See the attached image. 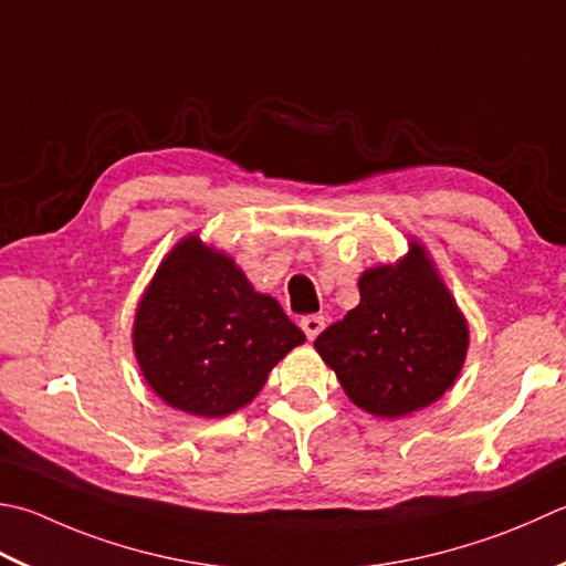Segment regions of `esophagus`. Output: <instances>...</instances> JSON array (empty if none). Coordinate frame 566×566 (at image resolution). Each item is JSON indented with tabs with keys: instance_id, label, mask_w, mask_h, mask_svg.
Here are the masks:
<instances>
[{
	"instance_id": "34e87169",
	"label": "esophagus",
	"mask_w": 566,
	"mask_h": 566,
	"mask_svg": "<svg viewBox=\"0 0 566 566\" xmlns=\"http://www.w3.org/2000/svg\"><path fill=\"white\" fill-rule=\"evenodd\" d=\"M324 324H326L324 316H318V314L302 318V328H304V334H306L308 340H314L321 334V331H324Z\"/></svg>"
}]
</instances>
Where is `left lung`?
Returning a JSON list of instances; mask_svg holds the SVG:
<instances>
[{"label": "left lung", "mask_w": 566, "mask_h": 566, "mask_svg": "<svg viewBox=\"0 0 566 566\" xmlns=\"http://www.w3.org/2000/svg\"><path fill=\"white\" fill-rule=\"evenodd\" d=\"M360 304L314 346L343 390L375 417L429 407L459 378L469 326L427 250L412 242L397 264L365 270Z\"/></svg>", "instance_id": "obj_1"}]
</instances>
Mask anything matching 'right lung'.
Segmentation results:
<instances>
[{
    "label": "right lung",
    "instance_id": "add662e5",
    "mask_svg": "<svg viewBox=\"0 0 566 566\" xmlns=\"http://www.w3.org/2000/svg\"><path fill=\"white\" fill-rule=\"evenodd\" d=\"M306 336L272 296L252 290L228 254L184 238L137 306L132 346L161 400L196 417H226L254 400Z\"/></svg>",
    "mask_w": 566,
    "mask_h": 566
}]
</instances>
